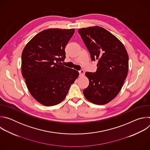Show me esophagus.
I'll return each mask as SVG.
<instances>
[{
  "label": "esophagus",
  "mask_w": 150,
  "mask_h": 150,
  "mask_svg": "<svg viewBox=\"0 0 150 150\" xmlns=\"http://www.w3.org/2000/svg\"><path fill=\"white\" fill-rule=\"evenodd\" d=\"M79 76H83L84 74H85V72H84V71H83V70L79 71Z\"/></svg>",
  "instance_id": "34e87169"
}]
</instances>
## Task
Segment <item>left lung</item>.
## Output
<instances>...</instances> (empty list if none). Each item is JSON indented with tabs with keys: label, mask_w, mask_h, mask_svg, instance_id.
<instances>
[{
	"label": "left lung",
	"mask_w": 150,
	"mask_h": 150,
	"mask_svg": "<svg viewBox=\"0 0 150 150\" xmlns=\"http://www.w3.org/2000/svg\"><path fill=\"white\" fill-rule=\"evenodd\" d=\"M92 60L97 59L96 72H85L88 87L83 94L98 105L108 103L120 92L129 68V57L122 42L105 29L94 26L78 30Z\"/></svg>",
	"instance_id": "obj_1"
}]
</instances>
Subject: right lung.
I'll return each instance as SVG.
<instances>
[{"mask_svg": "<svg viewBox=\"0 0 150 150\" xmlns=\"http://www.w3.org/2000/svg\"><path fill=\"white\" fill-rule=\"evenodd\" d=\"M75 29L49 28L35 35L25 46L21 72L28 91L40 104L52 106L65 98L78 71L61 65L65 49Z\"/></svg>", "mask_w": 150, "mask_h": 150, "instance_id": "1", "label": "right lung"}]
</instances>
